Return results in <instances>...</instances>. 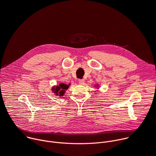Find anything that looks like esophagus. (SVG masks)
Returning <instances> with one entry per match:
<instances>
[{
  "instance_id": "1",
  "label": "esophagus",
  "mask_w": 156,
  "mask_h": 156,
  "mask_svg": "<svg viewBox=\"0 0 156 156\" xmlns=\"http://www.w3.org/2000/svg\"><path fill=\"white\" fill-rule=\"evenodd\" d=\"M79 83L80 84H83V83H84V82H85V80L83 79H79Z\"/></svg>"
}]
</instances>
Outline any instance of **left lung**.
I'll list each match as a JSON object with an SVG mask.
<instances>
[{
    "instance_id": "8db88e82",
    "label": "left lung",
    "mask_w": 156,
    "mask_h": 156,
    "mask_svg": "<svg viewBox=\"0 0 156 156\" xmlns=\"http://www.w3.org/2000/svg\"><path fill=\"white\" fill-rule=\"evenodd\" d=\"M95 87H96V88H99V85L98 84H97V85H95Z\"/></svg>"
}]
</instances>
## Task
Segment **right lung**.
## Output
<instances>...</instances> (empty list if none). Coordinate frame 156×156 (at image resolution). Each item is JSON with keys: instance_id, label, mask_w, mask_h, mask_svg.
<instances>
[{"instance_id": "1", "label": "right lung", "mask_w": 156, "mask_h": 156, "mask_svg": "<svg viewBox=\"0 0 156 156\" xmlns=\"http://www.w3.org/2000/svg\"><path fill=\"white\" fill-rule=\"evenodd\" d=\"M70 85H71L70 83H68L67 85L63 83H61L59 84V85H57L56 87L55 86L53 87L52 88V91L55 94V96H64L66 90H68Z\"/></svg>"}]
</instances>
